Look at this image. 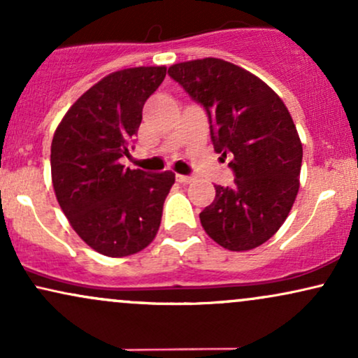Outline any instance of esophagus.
Listing matches in <instances>:
<instances>
[{"label": "esophagus", "mask_w": 358, "mask_h": 358, "mask_svg": "<svg viewBox=\"0 0 358 358\" xmlns=\"http://www.w3.org/2000/svg\"><path fill=\"white\" fill-rule=\"evenodd\" d=\"M192 176H187V175H176V182L180 183H190L192 182Z\"/></svg>", "instance_id": "esophagus-1"}]
</instances>
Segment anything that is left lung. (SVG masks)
<instances>
[{
    "label": "left lung",
    "mask_w": 358,
    "mask_h": 358,
    "mask_svg": "<svg viewBox=\"0 0 358 358\" xmlns=\"http://www.w3.org/2000/svg\"><path fill=\"white\" fill-rule=\"evenodd\" d=\"M168 76L207 110L217 153L232 155L236 180L215 185L202 227L229 250L259 248L285 224L299 190L303 146L289 110L266 82L222 59L175 64Z\"/></svg>",
    "instance_id": "1"
}]
</instances>
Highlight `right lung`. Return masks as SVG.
I'll return each mask as SVG.
<instances>
[{
	"mask_svg": "<svg viewBox=\"0 0 358 358\" xmlns=\"http://www.w3.org/2000/svg\"><path fill=\"white\" fill-rule=\"evenodd\" d=\"M166 67L113 72L72 104L52 139V183L62 212L89 248L109 257L151 244L175 173L121 165L143 119V106Z\"/></svg>",
	"mask_w": 358,
	"mask_h": 358,
	"instance_id": "1",
	"label": "right lung"
}]
</instances>
